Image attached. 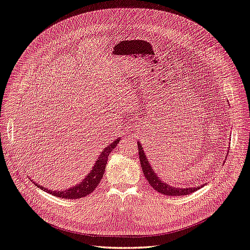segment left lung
Returning a JSON list of instances; mask_svg holds the SVG:
<instances>
[{
  "label": "left lung",
  "mask_w": 250,
  "mask_h": 250,
  "mask_svg": "<svg viewBox=\"0 0 250 250\" xmlns=\"http://www.w3.org/2000/svg\"><path fill=\"white\" fill-rule=\"evenodd\" d=\"M138 145V152H139V161L141 165V169L142 172H144L146 180L150 184V186L157 190L158 192L164 194V195H170V196H180V195H187L192 193L196 190L200 189L203 186H198V187H186V188H176L173 186L168 185L163 180H161V178L158 177V175L154 173L153 169L150 167V164L147 160V157L146 156L145 150L142 148L141 145L139 142H137Z\"/></svg>",
  "instance_id": "left-lung-1"
}]
</instances>
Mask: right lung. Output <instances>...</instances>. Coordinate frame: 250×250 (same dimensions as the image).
Segmentation results:
<instances>
[{"label": "right lung", "instance_id": "add662e5", "mask_svg": "<svg viewBox=\"0 0 250 250\" xmlns=\"http://www.w3.org/2000/svg\"><path fill=\"white\" fill-rule=\"evenodd\" d=\"M120 140H121L120 138H118L114 142H112V144H110L108 146H106L100 154V157L98 158L97 162L94 163L92 170L87 174V176L79 184H77L73 187L68 188L66 190H60V191H57V190H50L47 188H44L35 182H33V183L38 187H40L41 189L44 190V191H46L47 193H50L57 197H60V198L77 199V198L84 197V196L90 194L100 184L102 178L104 176V173L105 165H106V161H108L109 154L116 147V146L119 144V141Z\"/></svg>", "mask_w": 250, "mask_h": 250}]
</instances>
